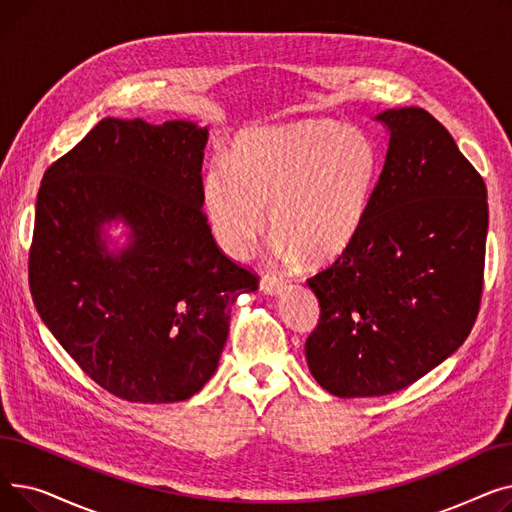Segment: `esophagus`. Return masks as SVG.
<instances>
[{"label": "esophagus", "instance_id": "1", "mask_svg": "<svg viewBox=\"0 0 512 512\" xmlns=\"http://www.w3.org/2000/svg\"><path fill=\"white\" fill-rule=\"evenodd\" d=\"M284 288H286V284L282 280H276V278H270V276H265L259 284V290L263 294H270V297H274V294H280Z\"/></svg>", "mask_w": 512, "mask_h": 512}]
</instances>
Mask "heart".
Wrapping results in <instances>:
<instances>
[{
  "label": "heart",
  "mask_w": 512,
  "mask_h": 512,
  "mask_svg": "<svg viewBox=\"0 0 512 512\" xmlns=\"http://www.w3.org/2000/svg\"><path fill=\"white\" fill-rule=\"evenodd\" d=\"M378 157L355 128L309 120L242 134L228 166L203 178V205L220 249L247 259L267 228L286 261L336 259L357 236Z\"/></svg>",
  "instance_id": "1"
}]
</instances>
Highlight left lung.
Instances as JSON below:
<instances>
[{
    "label": "left lung",
    "mask_w": 512,
    "mask_h": 512,
    "mask_svg": "<svg viewBox=\"0 0 512 512\" xmlns=\"http://www.w3.org/2000/svg\"><path fill=\"white\" fill-rule=\"evenodd\" d=\"M375 120L388 149L363 224L334 265L307 280L321 309L307 365L340 398L398 392L446 361L469 336L483 288V178L421 107Z\"/></svg>",
    "instance_id": "8db88e82"
}]
</instances>
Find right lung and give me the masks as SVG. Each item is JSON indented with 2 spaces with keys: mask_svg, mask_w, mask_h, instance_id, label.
<instances>
[{
  "mask_svg": "<svg viewBox=\"0 0 512 512\" xmlns=\"http://www.w3.org/2000/svg\"><path fill=\"white\" fill-rule=\"evenodd\" d=\"M209 130L103 118L43 176L29 284L43 324L114 396L166 405L218 369L230 309L257 276L215 245L203 215ZM127 245L109 249L106 226Z\"/></svg>",
  "mask_w": 512,
  "mask_h": 512,
  "instance_id": "add662e5",
  "label": "right lung"
}]
</instances>
